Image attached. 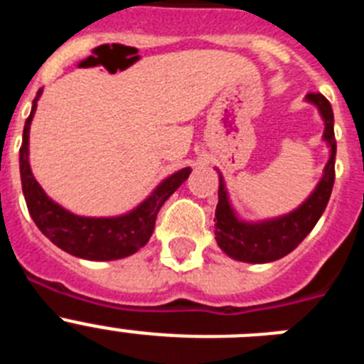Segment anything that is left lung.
Here are the masks:
<instances>
[{
	"mask_svg": "<svg viewBox=\"0 0 364 364\" xmlns=\"http://www.w3.org/2000/svg\"><path fill=\"white\" fill-rule=\"evenodd\" d=\"M306 102L317 107L324 122L323 140L330 149V159L321 180L317 182L310 197L299 205L297 210L275 218L247 222L237 215L231 205L224 178L218 173V204L215 210V240L218 247L228 257L240 262L264 264L282 259L304 240L314 230L321 215L326 210V204L332 195L336 180V134H333V111L332 105L323 95L310 92Z\"/></svg>",
	"mask_w": 364,
	"mask_h": 364,
	"instance_id": "left-lung-1",
	"label": "left lung"
}]
</instances>
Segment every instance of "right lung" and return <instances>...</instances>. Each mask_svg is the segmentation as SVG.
Here are the masks:
<instances>
[{
	"label": "right lung",
	"mask_w": 364,
	"mask_h": 364,
	"mask_svg": "<svg viewBox=\"0 0 364 364\" xmlns=\"http://www.w3.org/2000/svg\"><path fill=\"white\" fill-rule=\"evenodd\" d=\"M43 89L32 102L31 114L23 127L19 149L21 188L28 213L38 230L60 250L87 260H117L136 253L147 244L154 230V220L164 202L188 180L191 167H184L164 178L134 210L118 217H82L54 202L34 178L28 164V133Z\"/></svg>",
	"instance_id": "1"
}]
</instances>
